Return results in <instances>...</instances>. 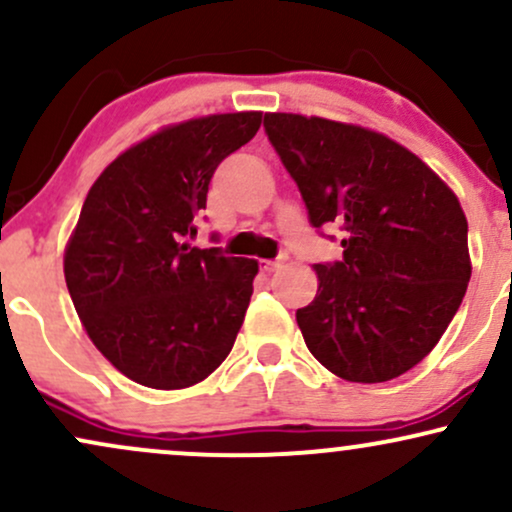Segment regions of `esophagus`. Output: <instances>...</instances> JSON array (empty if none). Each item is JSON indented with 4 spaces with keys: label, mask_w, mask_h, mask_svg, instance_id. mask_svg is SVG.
Instances as JSON below:
<instances>
[{
    "label": "esophagus",
    "mask_w": 512,
    "mask_h": 512,
    "mask_svg": "<svg viewBox=\"0 0 512 512\" xmlns=\"http://www.w3.org/2000/svg\"><path fill=\"white\" fill-rule=\"evenodd\" d=\"M279 267H281V264L276 262V260H262V262H260V269H262L264 274H272V272H276V269H279Z\"/></svg>",
    "instance_id": "34e87169"
}]
</instances>
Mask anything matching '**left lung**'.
Listing matches in <instances>:
<instances>
[{
  "mask_svg": "<svg viewBox=\"0 0 512 512\" xmlns=\"http://www.w3.org/2000/svg\"><path fill=\"white\" fill-rule=\"evenodd\" d=\"M264 132L315 228L339 223L344 257L315 264L296 310L305 346L349 383H385L431 354L467 291V219L455 192L370 129L267 113Z\"/></svg>",
  "mask_w": 512,
  "mask_h": 512,
  "instance_id": "obj_1",
  "label": "left lung"
}]
</instances>
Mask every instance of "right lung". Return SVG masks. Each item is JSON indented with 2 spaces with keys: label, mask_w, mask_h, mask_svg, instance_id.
I'll return each instance as SVG.
<instances>
[{
  "label": "right lung",
  "mask_w": 512,
  "mask_h": 512,
  "mask_svg": "<svg viewBox=\"0 0 512 512\" xmlns=\"http://www.w3.org/2000/svg\"><path fill=\"white\" fill-rule=\"evenodd\" d=\"M262 113L187 120L134 144L88 190L64 279L88 337L134 383L182 390L231 354L257 262L190 248L214 170Z\"/></svg>",
  "instance_id": "1"
}]
</instances>
